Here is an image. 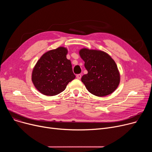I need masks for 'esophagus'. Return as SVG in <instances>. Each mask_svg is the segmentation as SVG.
Segmentation results:
<instances>
[{
  "label": "esophagus",
  "instance_id": "34e87169",
  "mask_svg": "<svg viewBox=\"0 0 152 152\" xmlns=\"http://www.w3.org/2000/svg\"><path fill=\"white\" fill-rule=\"evenodd\" d=\"M81 74H79V75H76V77H77V79H80L81 78Z\"/></svg>",
  "mask_w": 152,
  "mask_h": 152
}]
</instances>
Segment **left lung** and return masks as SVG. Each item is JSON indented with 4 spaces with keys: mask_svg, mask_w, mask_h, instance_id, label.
Here are the masks:
<instances>
[{
    "mask_svg": "<svg viewBox=\"0 0 152 152\" xmlns=\"http://www.w3.org/2000/svg\"><path fill=\"white\" fill-rule=\"evenodd\" d=\"M88 73L81 81L89 92L98 97L113 93L120 82V75L115 61L105 52L82 49L79 51Z\"/></svg>",
    "mask_w": 152,
    "mask_h": 152,
    "instance_id": "obj_1",
    "label": "left lung"
}]
</instances>
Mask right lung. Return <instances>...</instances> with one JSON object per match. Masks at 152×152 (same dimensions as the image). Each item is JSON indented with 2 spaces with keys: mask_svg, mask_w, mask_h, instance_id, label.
Returning <instances> with one entry per match:
<instances>
[{
  "mask_svg": "<svg viewBox=\"0 0 152 152\" xmlns=\"http://www.w3.org/2000/svg\"><path fill=\"white\" fill-rule=\"evenodd\" d=\"M67 53V49L60 47L47 52L37 61L32 73V81L41 94L57 95L75 78Z\"/></svg>",
  "mask_w": 152,
  "mask_h": 152,
  "instance_id": "right-lung-1",
  "label": "right lung"
}]
</instances>
